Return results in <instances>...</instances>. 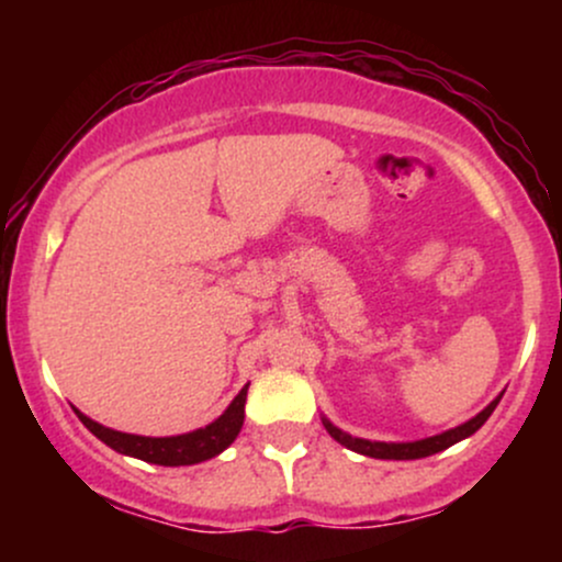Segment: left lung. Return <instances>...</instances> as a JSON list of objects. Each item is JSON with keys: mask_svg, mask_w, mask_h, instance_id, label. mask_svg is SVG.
I'll list each match as a JSON object with an SVG mask.
<instances>
[{"mask_svg": "<svg viewBox=\"0 0 562 562\" xmlns=\"http://www.w3.org/2000/svg\"><path fill=\"white\" fill-rule=\"evenodd\" d=\"M502 393H505V391H502ZM502 393L494 398L492 404L486 406V409H481L479 415L470 417L468 423L457 425V428L443 430V434H438V436L420 438V441H370V438H357V436L346 434V430H340L338 425H333L330 420H327V417H322V425H325L327 434H330L335 441L340 443V447L357 451V454L375 457V460H423V457L438 454V451L454 447V443L462 441V438L473 436L475 430H479L481 425L486 423L488 417H492L496 404H499Z\"/></svg>", "mask_w": 562, "mask_h": 562, "instance_id": "1", "label": "left lung"}]
</instances>
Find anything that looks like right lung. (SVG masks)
<instances>
[{"label": "right lung", "instance_id": "add662e5", "mask_svg": "<svg viewBox=\"0 0 562 562\" xmlns=\"http://www.w3.org/2000/svg\"><path fill=\"white\" fill-rule=\"evenodd\" d=\"M248 385L245 383L240 393L232 398V404L214 423H209L205 428L190 430L182 436H137V434H121V430L105 428V425L94 423L92 417H87L83 412L76 409L79 420L87 425L92 434L100 438L102 443L119 451V454L137 457L142 462H150V465H164V468H179V465H198V462L211 460V457L222 454L224 449L235 441L240 434L243 420H245V398H248Z\"/></svg>", "mask_w": 562, "mask_h": 562}]
</instances>
